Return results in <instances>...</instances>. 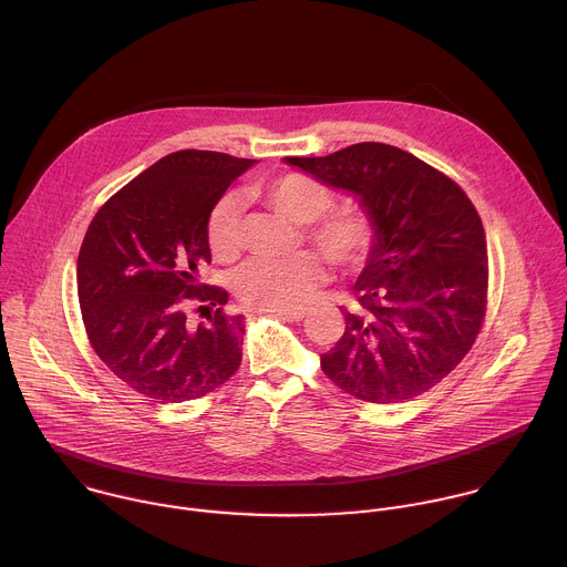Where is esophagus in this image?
Listing matches in <instances>:
<instances>
[{"mask_svg":"<svg viewBox=\"0 0 567 567\" xmlns=\"http://www.w3.org/2000/svg\"><path fill=\"white\" fill-rule=\"evenodd\" d=\"M275 317L284 321H301L306 317V310H292V312H275Z\"/></svg>","mask_w":567,"mask_h":567,"instance_id":"34e87169","label":"esophagus"}]
</instances>
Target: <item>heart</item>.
Here are the masks:
<instances>
[{
  "instance_id": "heart-1",
  "label": "heart",
  "mask_w": 567,
  "mask_h": 567,
  "mask_svg": "<svg viewBox=\"0 0 567 567\" xmlns=\"http://www.w3.org/2000/svg\"><path fill=\"white\" fill-rule=\"evenodd\" d=\"M252 193L275 210L306 226V237L343 272L363 270L377 255L380 228L363 208L334 206V190L306 174H281L257 183ZM241 208L237 197L224 195L206 219V244L213 257L230 264L241 252ZM328 281L323 259L303 250L288 259H255L235 279L237 299L261 312H292L306 308Z\"/></svg>"
}]
</instances>
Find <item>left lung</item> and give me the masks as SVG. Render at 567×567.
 <instances>
[{
  "label": "left lung",
  "instance_id": "1",
  "mask_svg": "<svg viewBox=\"0 0 567 567\" xmlns=\"http://www.w3.org/2000/svg\"><path fill=\"white\" fill-rule=\"evenodd\" d=\"M361 197L380 228L374 259L354 286L357 310L321 354L346 393L377 404L411 400L471 352L488 306V248L464 189L409 152L357 143L323 158H286Z\"/></svg>",
  "mask_w": 567,
  "mask_h": 567
}]
</instances>
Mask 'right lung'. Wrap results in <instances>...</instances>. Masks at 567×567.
Instances as JSON below:
<instances>
[{
  "mask_svg": "<svg viewBox=\"0 0 567 567\" xmlns=\"http://www.w3.org/2000/svg\"><path fill=\"white\" fill-rule=\"evenodd\" d=\"M252 161L183 150L116 190L94 215L76 261L79 306L99 359L154 402L210 393L241 363L244 317L228 292L199 284L210 264L206 219ZM190 305L212 312L186 319Z\"/></svg>",
  "mask_w": 567,
  "mask_h": 567,
  "instance_id": "add662e5",
  "label": "right lung"
}]
</instances>
